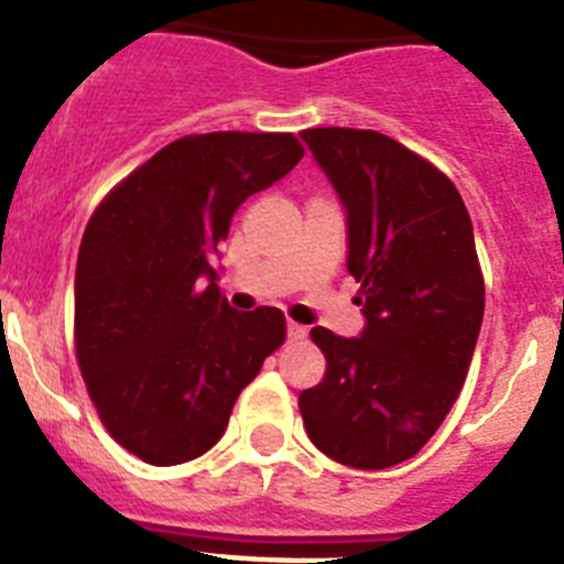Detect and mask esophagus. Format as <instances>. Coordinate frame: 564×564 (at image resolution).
<instances>
[{
	"label": "esophagus",
	"instance_id": "1",
	"mask_svg": "<svg viewBox=\"0 0 564 564\" xmlns=\"http://www.w3.org/2000/svg\"><path fill=\"white\" fill-rule=\"evenodd\" d=\"M307 330L302 325H296V322H288V338L291 341H299V338H305Z\"/></svg>",
	"mask_w": 564,
	"mask_h": 564
}]
</instances>
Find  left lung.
<instances>
[{"label":"left lung","mask_w":564,"mask_h":564,"mask_svg":"<svg viewBox=\"0 0 564 564\" xmlns=\"http://www.w3.org/2000/svg\"><path fill=\"white\" fill-rule=\"evenodd\" d=\"M302 141L347 214L364 330L313 327L327 370L299 412L333 460L395 466L449 415L475 356L486 307L475 231L455 183L387 134L325 127Z\"/></svg>","instance_id":"1"}]
</instances>
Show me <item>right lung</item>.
Segmentation results:
<instances>
[{"instance_id": "right-lung-1", "label": "right lung", "mask_w": 564, "mask_h": 564, "mask_svg": "<svg viewBox=\"0 0 564 564\" xmlns=\"http://www.w3.org/2000/svg\"><path fill=\"white\" fill-rule=\"evenodd\" d=\"M285 132H208L169 143L107 194L82 237L76 352L109 435L152 466L208 452L262 361L285 341L276 307L239 313L220 293L237 208L282 181Z\"/></svg>"}]
</instances>
